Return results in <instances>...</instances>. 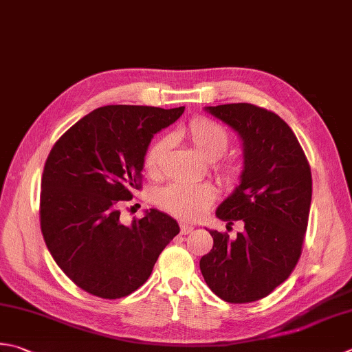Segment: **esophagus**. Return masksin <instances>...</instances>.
<instances>
[{
	"label": "esophagus",
	"mask_w": 352,
	"mask_h": 352,
	"mask_svg": "<svg viewBox=\"0 0 352 352\" xmlns=\"http://www.w3.org/2000/svg\"><path fill=\"white\" fill-rule=\"evenodd\" d=\"M194 229H195V227L192 226V224H188V223H180V232H182V235H188V233L194 232Z\"/></svg>",
	"instance_id": "esophagus-1"
}]
</instances>
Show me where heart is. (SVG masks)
<instances>
[{"label":"heart","instance_id":"1","mask_svg":"<svg viewBox=\"0 0 352 352\" xmlns=\"http://www.w3.org/2000/svg\"><path fill=\"white\" fill-rule=\"evenodd\" d=\"M180 135L204 160L215 162L221 158L230 146L227 131L208 117H195L182 128ZM170 140L168 137L157 139L144 153V169L151 175H158L166 160ZM215 174L224 188L233 189L243 180L244 166L238 162H226L215 168ZM215 199V190L208 183L168 184L157 194V203L162 209L182 219H197L208 210Z\"/></svg>","mask_w":352,"mask_h":352}]
</instances>
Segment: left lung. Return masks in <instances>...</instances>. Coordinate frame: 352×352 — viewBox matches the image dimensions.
I'll return each instance as SVG.
<instances>
[{
    "label": "left lung",
    "mask_w": 352,
    "mask_h": 352,
    "mask_svg": "<svg viewBox=\"0 0 352 352\" xmlns=\"http://www.w3.org/2000/svg\"><path fill=\"white\" fill-rule=\"evenodd\" d=\"M206 109L243 139V180L217 217L229 226L243 221L244 230L235 239L210 230L213 247L199 268L218 298L250 304L270 294L298 264L311 204V168L293 129L276 113L252 103Z\"/></svg>",
    "instance_id": "obj_1"
}]
</instances>
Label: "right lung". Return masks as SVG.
I'll return each mask as SVG.
<instances>
[{"label": "right lung", "mask_w": 352, "mask_h": 352, "mask_svg": "<svg viewBox=\"0 0 352 352\" xmlns=\"http://www.w3.org/2000/svg\"><path fill=\"white\" fill-rule=\"evenodd\" d=\"M183 111L100 107L53 144L41 183V232L60 270L84 292L102 299L135 292L180 232L174 218L157 209L123 226L119 208L142 189L153 135Z\"/></svg>", "instance_id": "right-lung-1"}]
</instances>
